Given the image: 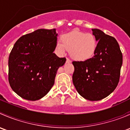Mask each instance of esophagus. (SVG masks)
Instances as JSON below:
<instances>
[{
  "instance_id": "34e87169",
  "label": "esophagus",
  "mask_w": 130,
  "mask_h": 130,
  "mask_svg": "<svg viewBox=\"0 0 130 130\" xmlns=\"http://www.w3.org/2000/svg\"><path fill=\"white\" fill-rule=\"evenodd\" d=\"M71 62H72L71 60H70L69 58H67V60H66L67 63H71Z\"/></svg>"
}]
</instances>
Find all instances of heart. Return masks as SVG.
Masks as SVG:
<instances>
[{"label": "heart", "instance_id": "b5f03b06", "mask_svg": "<svg viewBox=\"0 0 130 130\" xmlns=\"http://www.w3.org/2000/svg\"><path fill=\"white\" fill-rule=\"evenodd\" d=\"M98 46V41L92 34L75 31L65 34L61 37V42H57L56 48L60 54L69 50L70 56L78 61H84L92 57Z\"/></svg>", "mask_w": 130, "mask_h": 130}]
</instances>
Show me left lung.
I'll return each instance as SVG.
<instances>
[{
  "label": "left lung",
  "mask_w": 130,
  "mask_h": 130,
  "mask_svg": "<svg viewBox=\"0 0 130 130\" xmlns=\"http://www.w3.org/2000/svg\"><path fill=\"white\" fill-rule=\"evenodd\" d=\"M98 43L94 56L84 61H73V85L87 100L99 101L115 90L120 80L123 55L114 37L92 29Z\"/></svg>",
  "instance_id": "8db88e82"
}]
</instances>
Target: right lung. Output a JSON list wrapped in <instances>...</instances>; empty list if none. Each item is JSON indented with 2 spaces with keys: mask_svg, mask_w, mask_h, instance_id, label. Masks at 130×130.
Masks as SVG:
<instances>
[{
  "mask_svg": "<svg viewBox=\"0 0 130 130\" xmlns=\"http://www.w3.org/2000/svg\"><path fill=\"white\" fill-rule=\"evenodd\" d=\"M57 36L55 29H39L14 44L9 57V82L23 99L39 100L54 85L58 69L66 61L53 53Z\"/></svg>",
  "mask_w": 130,
  "mask_h": 130,
  "instance_id": "1",
  "label": "right lung"
}]
</instances>
